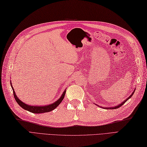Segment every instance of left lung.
I'll return each mask as SVG.
<instances>
[{"instance_id": "left-lung-1", "label": "left lung", "mask_w": 147, "mask_h": 147, "mask_svg": "<svg viewBox=\"0 0 147 147\" xmlns=\"http://www.w3.org/2000/svg\"><path fill=\"white\" fill-rule=\"evenodd\" d=\"M135 90H134V92L133 93H132V94H131V95H130V96H129V97H128L126 100H125L122 102V103H120V104L119 105H117V106H115V107H109H109H105H105H104V108H103V107H102V108H103V109H118V108H119V107H121V105H123V104H124V103H125V102H126L127 100H128V99H129V98H131V96H132V95H133V94H134V92H135ZM100 107V106H99Z\"/></svg>"}]
</instances>
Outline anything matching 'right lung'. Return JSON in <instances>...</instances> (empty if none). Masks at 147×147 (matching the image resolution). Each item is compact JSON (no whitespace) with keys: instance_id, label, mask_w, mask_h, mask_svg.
<instances>
[{"instance_id":"right-lung-1","label":"right lung","mask_w":147,"mask_h":147,"mask_svg":"<svg viewBox=\"0 0 147 147\" xmlns=\"http://www.w3.org/2000/svg\"><path fill=\"white\" fill-rule=\"evenodd\" d=\"M11 87L13 90L14 98H15L18 104H19L24 110H26L28 111V112H30L32 113H42L49 112H51V111H52L53 110H54L56 107H58L60 103L62 102L64 96H65V92H66L65 90H64L62 96H60V98L58 99V100H57L54 103H52V104H50L49 105H45V106H32V105H27L26 103H25L21 101L17 97V96L16 95V92L13 90L12 84H11Z\"/></svg>"}]
</instances>
